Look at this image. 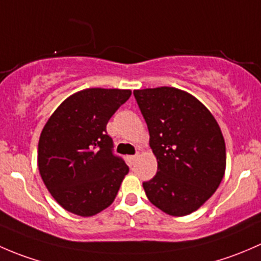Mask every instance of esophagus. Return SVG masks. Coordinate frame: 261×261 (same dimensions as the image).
<instances>
[{"label":"esophagus","instance_id":"esophagus-1","mask_svg":"<svg viewBox=\"0 0 261 261\" xmlns=\"http://www.w3.org/2000/svg\"><path fill=\"white\" fill-rule=\"evenodd\" d=\"M138 159V155H130V156H127V162H128V164L130 165H133L134 163H135V160Z\"/></svg>","mask_w":261,"mask_h":261}]
</instances>
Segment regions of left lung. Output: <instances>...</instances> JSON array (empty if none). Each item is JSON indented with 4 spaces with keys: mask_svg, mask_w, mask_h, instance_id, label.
Here are the masks:
<instances>
[{
    "mask_svg": "<svg viewBox=\"0 0 261 261\" xmlns=\"http://www.w3.org/2000/svg\"><path fill=\"white\" fill-rule=\"evenodd\" d=\"M134 94L158 162L156 175L143 183L147 199L175 217L197 211L225 175L226 145L217 121L183 89L156 87Z\"/></svg>",
    "mask_w": 261,
    "mask_h": 261,
    "instance_id": "1",
    "label": "left lung"
}]
</instances>
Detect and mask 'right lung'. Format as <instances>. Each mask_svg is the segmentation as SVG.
<instances>
[{"label": "right lung", "instance_id": "add662e5", "mask_svg": "<svg viewBox=\"0 0 261 261\" xmlns=\"http://www.w3.org/2000/svg\"><path fill=\"white\" fill-rule=\"evenodd\" d=\"M130 96V89H82L65 98L44 126L39 173L68 212L91 217L115 201L128 167L112 154L106 125Z\"/></svg>", "mask_w": 261, "mask_h": 261}]
</instances>
